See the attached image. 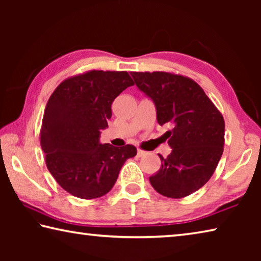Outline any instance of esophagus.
I'll list each match as a JSON object with an SVG mask.
<instances>
[{
    "label": "esophagus",
    "mask_w": 261,
    "mask_h": 261,
    "mask_svg": "<svg viewBox=\"0 0 261 261\" xmlns=\"http://www.w3.org/2000/svg\"><path fill=\"white\" fill-rule=\"evenodd\" d=\"M146 151H144V149H140V148H138V151H137V155L138 156H144V155H146Z\"/></svg>",
    "instance_id": "obj_1"
}]
</instances>
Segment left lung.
Instances as JSON below:
<instances>
[{"instance_id":"1","label":"left lung","mask_w":261,"mask_h":261,"mask_svg":"<svg viewBox=\"0 0 261 261\" xmlns=\"http://www.w3.org/2000/svg\"><path fill=\"white\" fill-rule=\"evenodd\" d=\"M136 85L155 103L165 138L173 151L149 177L156 192L179 199L208 182L223 153L224 120L193 79L173 72H131Z\"/></svg>"}]
</instances>
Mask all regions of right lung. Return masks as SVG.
<instances>
[{
    "label": "right lung",
    "instance_id": "add662e5",
    "mask_svg": "<svg viewBox=\"0 0 261 261\" xmlns=\"http://www.w3.org/2000/svg\"><path fill=\"white\" fill-rule=\"evenodd\" d=\"M135 82L126 71L90 70L64 79L43 114L40 145L46 165L62 189L82 199H95L113 189L122 166L134 158V145L100 144L112 103Z\"/></svg>",
    "mask_w": 261,
    "mask_h": 261
}]
</instances>
